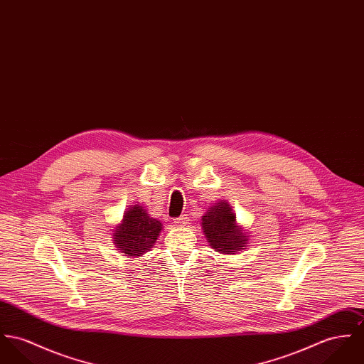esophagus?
Returning <instances> with one entry per match:
<instances>
[{
  "instance_id": "esophagus-1",
  "label": "esophagus",
  "mask_w": 364,
  "mask_h": 364,
  "mask_svg": "<svg viewBox=\"0 0 364 364\" xmlns=\"http://www.w3.org/2000/svg\"><path fill=\"white\" fill-rule=\"evenodd\" d=\"M174 223H176V225L184 227V225H187V224L190 223V220H188V218H187L186 215H181V216H178V218L174 219Z\"/></svg>"
}]
</instances>
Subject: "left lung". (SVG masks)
Returning <instances> with one entry per match:
<instances>
[{"instance_id": "obj_1", "label": "left lung", "mask_w": 364, "mask_h": 364, "mask_svg": "<svg viewBox=\"0 0 364 364\" xmlns=\"http://www.w3.org/2000/svg\"><path fill=\"white\" fill-rule=\"evenodd\" d=\"M202 228L208 242L220 253H237L245 250L247 234L235 223V215L225 202H218L202 218Z\"/></svg>"}]
</instances>
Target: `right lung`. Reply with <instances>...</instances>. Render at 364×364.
I'll list each match as a JSON object with an SVG mask.
<instances>
[{
	"instance_id": "add662e5",
	"label": "right lung",
	"mask_w": 364,
	"mask_h": 364,
	"mask_svg": "<svg viewBox=\"0 0 364 364\" xmlns=\"http://www.w3.org/2000/svg\"><path fill=\"white\" fill-rule=\"evenodd\" d=\"M162 223L151 218L140 206H132L123 216V222L114 228V244L124 256L136 257L149 251L158 240Z\"/></svg>"
}]
</instances>
